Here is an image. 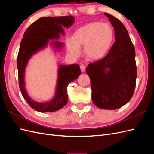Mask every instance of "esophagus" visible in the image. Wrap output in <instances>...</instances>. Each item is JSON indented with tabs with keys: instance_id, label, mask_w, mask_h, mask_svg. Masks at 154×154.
<instances>
[{
	"instance_id": "1",
	"label": "esophagus",
	"mask_w": 154,
	"mask_h": 154,
	"mask_svg": "<svg viewBox=\"0 0 154 154\" xmlns=\"http://www.w3.org/2000/svg\"><path fill=\"white\" fill-rule=\"evenodd\" d=\"M80 69H81V71L82 72H84L85 71V66H84V65H81Z\"/></svg>"
}]
</instances>
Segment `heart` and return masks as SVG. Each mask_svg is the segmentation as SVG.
I'll return each mask as SVG.
<instances>
[{
    "mask_svg": "<svg viewBox=\"0 0 154 154\" xmlns=\"http://www.w3.org/2000/svg\"><path fill=\"white\" fill-rule=\"evenodd\" d=\"M114 39V30L106 23L92 22L78 28L72 39H67L69 52L77 57L80 48L85 46L84 53L90 60L103 58L110 49Z\"/></svg>",
    "mask_w": 154,
    "mask_h": 154,
    "instance_id": "heart-1",
    "label": "heart"
}]
</instances>
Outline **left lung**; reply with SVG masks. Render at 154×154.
<instances>
[{
  "label": "left lung",
  "instance_id": "8db88e82",
  "mask_svg": "<svg viewBox=\"0 0 154 154\" xmlns=\"http://www.w3.org/2000/svg\"><path fill=\"white\" fill-rule=\"evenodd\" d=\"M114 27L115 42L106 57L86 68L91 79L92 100L102 109L115 110L127 104L136 87L137 68L134 46L125 26L105 13Z\"/></svg>",
  "mask_w": 154,
  "mask_h": 154
}]
</instances>
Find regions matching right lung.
<instances>
[{
	"instance_id": "add662e5",
	"label": "right lung",
	"mask_w": 154,
	"mask_h": 154,
	"mask_svg": "<svg viewBox=\"0 0 154 154\" xmlns=\"http://www.w3.org/2000/svg\"><path fill=\"white\" fill-rule=\"evenodd\" d=\"M74 22V18L72 16L42 17L27 27L23 35L17 61L19 88L28 104L40 112H52L66 105L68 101L67 87L80 75V68L78 64L60 66L54 97L48 102L38 103L31 100L26 90L24 74L27 63L32 54L47 46L49 40H58L60 34L64 35L63 27H69ZM51 44L57 49L60 50L63 43L53 41Z\"/></svg>"
}]
</instances>
